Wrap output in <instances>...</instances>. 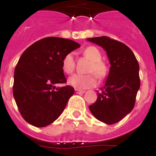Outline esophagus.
<instances>
[{
    "instance_id": "1",
    "label": "esophagus",
    "mask_w": 156,
    "mask_h": 156,
    "mask_svg": "<svg viewBox=\"0 0 156 156\" xmlns=\"http://www.w3.org/2000/svg\"><path fill=\"white\" fill-rule=\"evenodd\" d=\"M75 93H76V94H84L85 91L84 90H80V89L76 88V89H75Z\"/></svg>"
}]
</instances>
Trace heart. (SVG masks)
Returning a JSON list of instances; mask_svg holds the SVG:
<instances>
[{"label": "heart", "instance_id": "1", "mask_svg": "<svg viewBox=\"0 0 156 156\" xmlns=\"http://www.w3.org/2000/svg\"><path fill=\"white\" fill-rule=\"evenodd\" d=\"M83 54L92 62L88 68V73H94L98 78H102L107 74V67L105 62L101 61L102 55L98 48L90 46L85 48ZM62 68L67 74H70L75 69V60L73 54L70 52L65 56L62 62ZM68 84L79 89L92 88L97 84V79L94 74L80 75L75 74L68 79Z\"/></svg>", "mask_w": 156, "mask_h": 156}]
</instances>
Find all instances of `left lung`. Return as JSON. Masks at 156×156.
I'll list each match as a JSON object with an SVG mask.
<instances>
[{
	"label": "left lung",
	"mask_w": 156,
	"mask_h": 156,
	"mask_svg": "<svg viewBox=\"0 0 156 156\" xmlns=\"http://www.w3.org/2000/svg\"><path fill=\"white\" fill-rule=\"evenodd\" d=\"M107 52L110 69L105 87L89 109L97 119L107 124L120 121L132 111L140 86V66L130 48L108 37L88 38Z\"/></svg>",
	"instance_id": "left-lung-1"
}]
</instances>
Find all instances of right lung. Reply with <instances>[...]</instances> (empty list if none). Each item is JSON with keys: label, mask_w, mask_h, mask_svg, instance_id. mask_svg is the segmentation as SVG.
Instances as JSON below:
<instances>
[{"label": "right lung", "mask_w": 156, "mask_h": 156, "mask_svg": "<svg viewBox=\"0 0 156 156\" xmlns=\"http://www.w3.org/2000/svg\"><path fill=\"white\" fill-rule=\"evenodd\" d=\"M78 48L73 40L50 37L34 42L22 53L14 72L13 96L27 123L45 127L64 110L74 88L54 85L67 82L62 62Z\"/></svg>", "instance_id": "right-lung-1"}]
</instances>
